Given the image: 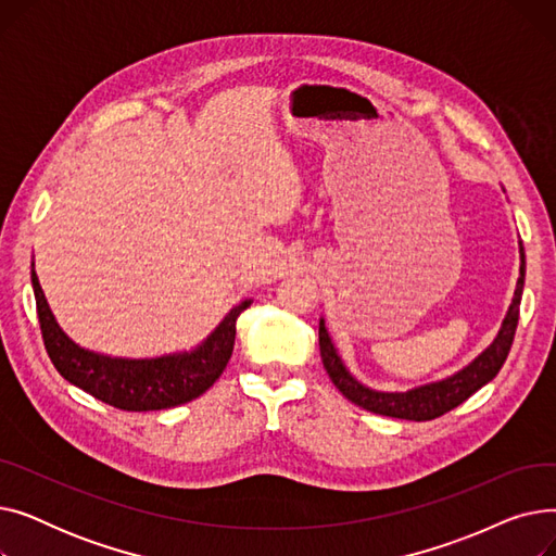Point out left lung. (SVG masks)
<instances>
[{"label":"left lung","mask_w":556,"mask_h":556,"mask_svg":"<svg viewBox=\"0 0 556 556\" xmlns=\"http://www.w3.org/2000/svg\"><path fill=\"white\" fill-rule=\"evenodd\" d=\"M522 283H525V252L520 245V277L516 283V293L511 306L503 319V327L495 336V340L484 349V352L462 371L444 378V381L428 383L415 388L410 392H376L361 386L356 378L346 371L342 365L336 346L327 333L325 319H319V356H323L325 369L333 386L352 403L361 405L363 410L374 415L407 419V421H430L451 413L453 407L464 403L471 394H476L482 386L493 381L495 374L505 365L509 349L514 342V333L518 327V308L522 298Z\"/></svg>","instance_id":"obj_1"}]
</instances>
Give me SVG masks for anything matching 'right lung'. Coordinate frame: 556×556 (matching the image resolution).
<instances>
[{
    "label": "right lung",
    "instance_id": "right-lung-1",
    "mask_svg": "<svg viewBox=\"0 0 556 556\" xmlns=\"http://www.w3.org/2000/svg\"><path fill=\"white\" fill-rule=\"evenodd\" d=\"M31 283L45 349L53 367L72 386L128 413L166 410L207 392L231 358L237 319L250 306V300L233 306L216 331L193 352L130 361L87 352L72 342L53 319L36 273H31Z\"/></svg>",
    "mask_w": 556,
    "mask_h": 556
}]
</instances>
